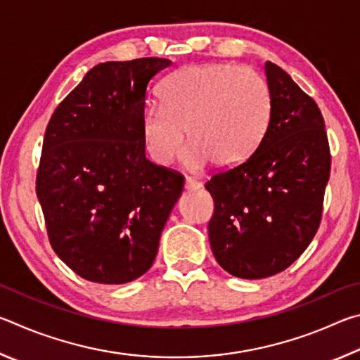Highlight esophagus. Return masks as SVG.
<instances>
[{
  "label": "esophagus",
  "instance_id": "esophagus-1",
  "mask_svg": "<svg viewBox=\"0 0 360 360\" xmlns=\"http://www.w3.org/2000/svg\"><path fill=\"white\" fill-rule=\"evenodd\" d=\"M202 187V182L191 178V176H187L186 178V188L187 191H197V188Z\"/></svg>",
  "mask_w": 360,
  "mask_h": 360
}]
</instances>
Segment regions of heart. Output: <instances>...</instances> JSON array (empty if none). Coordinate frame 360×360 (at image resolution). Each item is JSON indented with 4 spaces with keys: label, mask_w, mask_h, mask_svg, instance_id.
Returning <instances> with one entry per match:
<instances>
[{
    "label": "heart",
    "mask_w": 360,
    "mask_h": 360,
    "mask_svg": "<svg viewBox=\"0 0 360 360\" xmlns=\"http://www.w3.org/2000/svg\"><path fill=\"white\" fill-rule=\"evenodd\" d=\"M162 103L148 101L141 115L143 144L152 160L169 165L184 136V162L193 169L211 160L235 167L257 149L271 117L265 77L251 66L188 65L162 85Z\"/></svg>",
    "instance_id": "b5f03b06"
}]
</instances>
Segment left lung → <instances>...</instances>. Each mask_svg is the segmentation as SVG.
Returning <instances> with one entry per match:
<instances>
[{"mask_svg": "<svg viewBox=\"0 0 360 360\" xmlns=\"http://www.w3.org/2000/svg\"><path fill=\"white\" fill-rule=\"evenodd\" d=\"M271 94L268 129L240 165L206 182L214 214L212 254L225 271L260 279L300 257L319 229L330 148L316 101L278 65L266 62Z\"/></svg>", "mask_w": 360, "mask_h": 360, "instance_id": "left-lung-1", "label": "left lung"}]
</instances>
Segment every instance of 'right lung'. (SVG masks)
I'll return each mask as SVG.
<instances>
[{
	"instance_id": "1",
	"label": "right lung",
	"mask_w": 360,
	"mask_h": 360,
	"mask_svg": "<svg viewBox=\"0 0 360 360\" xmlns=\"http://www.w3.org/2000/svg\"><path fill=\"white\" fill-rule=\"evenodd\" d=\"M169 65L155 57L96 65L47 124L36 195L52 249L87 281L144 275L184 188L181 173L146 158L141 138L149 82Z\"/></svg>"
}]
</instances>
